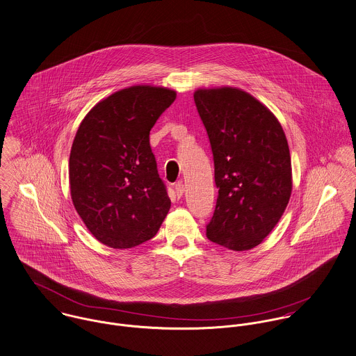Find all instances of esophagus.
Instances as JSON below:
<instances>
[{
    "instance_id": "1",
    "label": "esophagus",
    "mask_w": 356,
    "mask_h": 356,
    "mask_svg": "<svg viewBox=\"0 0 356 356\" xmlns=\"http://www.w3.org/2000/svg\"><path fill=\"white\" fill-rule=\"evenodd\" d=\"M175 193H176L177 197H183V194H184V186H183V183H176V184H175Z\"/></svg>"
}]
</instances>
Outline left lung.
<instances>
[{
	"instance_id": "left-lung-1",
	"label": "left lung",
	"mask_w": 356,
	"mask_h": 356,
	"mask_svg": "<svg viewBox=\"0 0 356 356\" xmlns=\"http://www.w3.org/2000/svg\"><path fill=\"white\" fill-rule=\"evenodd\" d=\"M218 188L206 236L244 251L258 245L281 218L292 191L289 147L275 115L232 87L197 90Z\"/></svg>"
}]
</instances>
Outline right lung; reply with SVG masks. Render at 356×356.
Returning <instances> with one entry per match:
<instances>
[{
  "instance_id": "add662e5",
  "label": "right lung",
  "mask_w": 356,
  "mask_h": 356,
  "mask_svg": "<svg viewBox=\"0 0 356 356\" xmlns=\"http://www.w3.org/2000/svg\"><path fill=\"white\" fill-rule=\"evenodd\" d=\"M175 99L173 90L132 86L98 102L79 125L70 156L71 197L88 231L109 247L150 240L170 209L149 135Z\"/></svg>"
}]
</instances>
